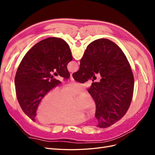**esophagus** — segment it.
I'll return each mask as SVG.
<instances>
[{"instance_id":"esophagus-1","label":"esophagus","mask_w":155,"mask_h":155,"mask_svg":"<svg viewBox=\"0 0 155 155\" xmlns=\"http://www.w3.org/2000/svg\"><path fill=\"white\" fill-rule=\"evenodd\" d=\"M70 80L71 81H74V78H73V77H72V74H70Z\"/></svg>"}]
</instances>
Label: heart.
Segmentation results:
<instances>
[{
    "mask_svg": "<svg viewBox=\"0 0 155 155\" xmlns=\"http://www.w3.org/2000/svg\"><path fill=\"white\" fill-rule=\"evenodd\" d=\"M85 88L83 84L70 83L62 90L59 88L52 89L37 107V119L43 124H73L82 121L85 113L94 114L95 103L88 94H83L76 100L75 104L72 100L85 92Z\"/></svg>",
    "mask_w": 155,
    "mask_h": 155,
    "instance_id": "1",
    "label": "heart"
}]
</instances>
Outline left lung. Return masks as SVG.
<instances>
[{
	"label": "left lung",
	"mask_w": 155,
	"mask_h": 155,
	"mask_svg": "<svg viewBox=\"0 0 155 155\" xmlns=\"http://www.w3.org/2000/svg\"><path fill=\"white\" fill-rule=\"evenodd\" d=\"M72 60L68 45L58 37L39 41L22 59L15 78L16 94L23 112L33 121L41 100L61 83L52 72L68 79L67 64Z\"/></svg>",
	"instance_id": "8db88e82"
}]
</instances>
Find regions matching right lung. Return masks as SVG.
Returning a JSON list of instances; mask_svg holds the SVG:
<instances>
[{
    "label": "right lung",
    "instance_id": "right-lung-1",
    "mask_svg": "<svg viewBox=\"0 0 155 155\" xmlns=\"http://www.w3.org/2000/svg\"><path fill=\"white\" fill-rule=\"evenodd\" d=\"M95 74H100L101 79L92 83L88 92L96 104L97 127L106 128L120 120L129 108L134 76L123 51L107 39L95 40L87 46L80 67L72 76L84 83Z\"/></svg>",
    "mask_w": 155,
    "mask_h": 155
}]
</instances>
